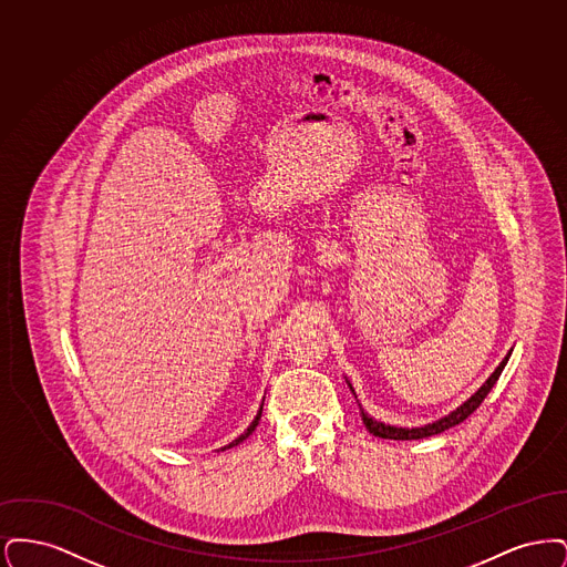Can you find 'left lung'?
<instances>
[{"instance_id":"1","label":"left lung","mask_w":567,"mask_h":567,"mask_svg":"<svg viewBox=\"0 0 567 567\" xmlns=\"http://www.w3.org/2000/svg\"><path fill=\"white\" fill-rule=\"evenodd\" d=\"M508 357H511V352H508ZM508 357L497 365V370L491 374V378L486 380L485 384L465 402V404L457 408L455 412H451L449 416H444V419H440V421H435L432 425H425V427H416V430H402V427H391V425H382V423H378L374 419H370L363 410H361V414H363V423H365V427L370 430V433H374L378 437H389V440H421V437H430V435H435V433H442L444 430H451V427H455L458 423H463L478 405L485 402L486 395H488V391L493 389V384L497 382V378L502 377V372H504V368H506V363H508Z\"/></svg>"}]
</instances>
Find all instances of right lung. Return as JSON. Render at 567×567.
I'll list each match as a JSON object with an SVG mask.
<instances>
[{"instance_id": "add662e5", "label": "right lung", "mask_w": 567, "mask_h": 567, "mask_svg": "<svg viewBox=\"0 0 567 567\" xmlns=\"http://www.w3.org/2000/svg\"><path fill=\"white\" fill-rule=\"evenodd\" d=\"M261 410H264V408H261ZM261 410H259V412H257V416H255V421H252V423H250V427H248V430H246V432H244L243 435H240V437H238V440H234V442H231V444H229V446H225V449H231V446H238V444H240V442H243V440H246V437H248V435H250V433L255 432V427H257V425H259V419H261Z\"/></svg>"}]
</instances>
